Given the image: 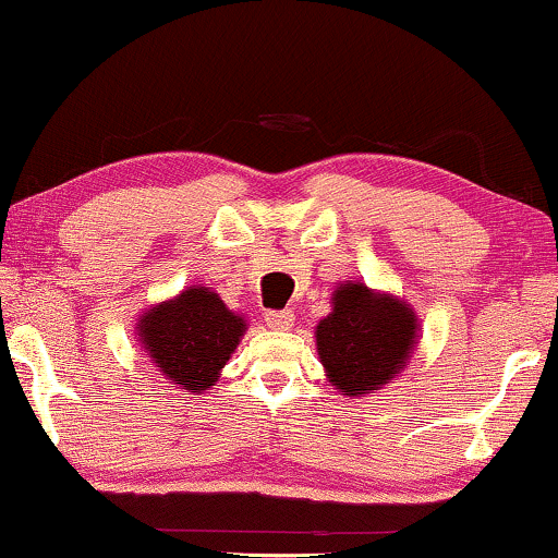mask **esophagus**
<instances>
[{
	"mask_svg": "<svg viewBox=\"0 0 558 558\" xmlns=\"http://www.w3.org/2000/svg\"><path fill=\"white\" fill-rule=\"evenodd\" d=\"M264 319L271 330H289L294 323V312L292 310H269L264 315Z\"/></svg>",
	"mask_w": 558,
	"mask_h": 558,
	"instance_id": "34e87169",
	"label": "esophagus"
}]
</instances>
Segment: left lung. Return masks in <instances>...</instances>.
<instances>
[{
	"label": "left lung",
	"instance_id": "left-lung-1",
	"mask_svg": "<svg viewBox=\"0 0 558 558\" xmlns=\"http://www.w3.org/2000/svg\"><path fill=\"white\" fill-rule=\"evenodd\" d=\"M317 353L342 396L378 391L407 363L416 342L409 304L373 294L363 284H340L332 315L317 325Z\"/></svg>",
	"mask_w": 558,
	"mask_h": 558
}]
</instances>
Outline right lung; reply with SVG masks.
I'll list each match as a JSON object with an SVG mask.
<instances>
[{
  "instance_id": "add662e5",
  "label": "right lung",
  "mask_w": 558,
  "mask_h": 558,
  "mask_svg": "<svg viewBox=\"0 0 558 558\" xmlns=\"http://www.w3.org/2000/svg\"><path fill=\"white\" fill-rule=\"evenodd\" d=\"M243 330V317L208 287L185 289L178 300L157 304L140 319V340L159 376L190 393L216 384Z\"/></svg>"
}]
</instances>
